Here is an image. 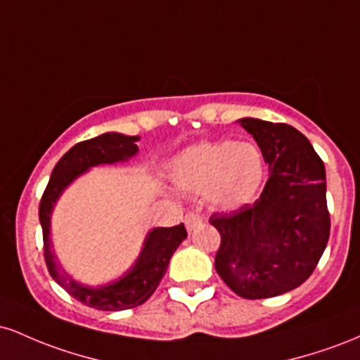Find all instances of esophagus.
I'll return each mask as SVG.
<instances>
[{"instance_id": "esophagus-1", "label": "esophagus", "mask_w": 360, "mask_h": 360, "mask_svg": "<svg viewBox=\"0 0 360 360\" xmlns=\"http://www.w3.org/2000/svg\"><path fill=\"white\" fill-rule=\"evenodd\" d=\"M201 218L198 217V214H194V213H188L184 217V223H186V229H188V232H193V230H196L198 226L201 225Z\"/></svg>"}]
</instances>
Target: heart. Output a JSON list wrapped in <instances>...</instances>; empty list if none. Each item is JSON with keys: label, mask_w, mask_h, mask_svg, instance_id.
<instances>
[{"label": "heart", "mask_w": 360, "mask_h": 360, "mask_svg": "<svg viewBox=\"0 0 360 360\" xmlns=\"http://www.w3.org/2000/svg\"><path fill=\"white\" fill-rule=\"evenodd\" d=\"M169 172L179 191L205 193L210 206L232 212L257 196L266 160L252 142H200L177 154Z\"/></svg>", "instance_id": "heart-1"}]
</instances>
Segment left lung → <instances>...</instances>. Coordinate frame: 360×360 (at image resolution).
Listing matches in <instances>:
<instances>
[{"label": "left lung", "mask_w": 360, "mask_h": 360, "mask_svg": "<svg viewBox=\"0 0 360 360\" xmlns=\"http://www.w3.org/2000/svg\"><path fill=\"white\" fill-rule=\"evenodd\" d=\"M269 166L257 201L210 223L221 235L214 269L235 295L262 300L301 286L330 235L325 166L309 140L286 123L240 118Z\"/></svg>", "instance_id": "8db88e82"}]
</instances>
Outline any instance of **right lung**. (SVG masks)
<instances>
[{
  "label": "right lung",
  "instance_id": "add662e5",
  "mask_svg": "<svg viewBox=\"0 0 360 360\" xmlns=\"http://www.w3.org/2000/svg\"><path fill=\"white\" fill-rule=\"evenodd\" d=\"M139 135L130 137L118 131H106L86 142L76 143L56 164L40 201L39 218L44 232V257L49 272L53 281L72 298L84 303L86 307L103 309V311H122V309L135 308L150 298L160 279L166 274L172 254L188 237L184 225L181 223L171 229L157 226L148 230L137 260L125 274L100 286H89L74 279L57 260V255L52 250L51 217L62 193L77 177L103 164L127 162L128 159L139 154Z\"/></svg>",
  "mask_w": 360,
  "mask_h": 360
}]
</instances>
